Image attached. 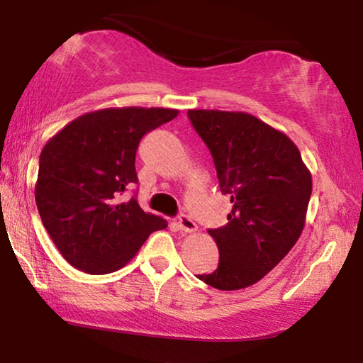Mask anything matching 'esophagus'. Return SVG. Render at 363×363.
Returning a JSON list of instances; mask_svg holds the SVG:
<instances>
[{
  "instance_id": "34e87169",
  "label": "esophagus",
  "mask_w": 363,
  "mask_h": 363,
  "mask_svg": "<svg viewBox=\"0 0 363 363\" xmlns=\"http://www.w3.org/2000/svg\"><path fill=\"white\" fill-rule=\"evenodd\" d=\"M177 225H178V228H180L182 231H186V233L196 231V223L193 221L188 215H180V216H178Z\"/></svg>"
}]
</instances>
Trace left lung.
I'll return each instance as SVG.
<instances>
[{"label":"left lung","instance_id":"8db88e82","mask_svg":"<svg viewBox=\"0 0 363 363\" xmlns=\"http://www.w3.org/2000/svg\"><path fill=\"white\" fill-rule=\"evenodd\" d=\"M188 118L233 203L226 225L208 230L220 251L218 267L196 277L220 291L242 289L262 279L299 240L311 172L286 133L251 113L200 108L188 111Z\"/></svg>","mask_w":363,"mask_h":363}]
</instances>
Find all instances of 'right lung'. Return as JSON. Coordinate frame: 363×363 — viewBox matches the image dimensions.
<instances>
[{
    "mask_svg": "<svg viewBox=\"0 0 363 363\" xmlns=\"http://www.w3.org/2000/svg\"><path fill=\"white\" fill-rule=\"evenodd\" d=\"M175 108L122 107L84 113L57 132L39 157L36 205L43 225L69 264L108 274L137 255L167 221L123 191L138 183L142 137L173 121Z\"/></svg>",
    "mask_w": 363,
    "mask_h": 363,
    "instance_id": "add662e5",
    "label": "right lung"
}]
</instances>
